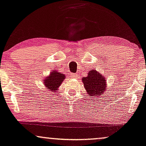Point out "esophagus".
<instances>
[{
	"mask_svg": "<svg viewBox=\"0 0 146 146\" xmlns=\"http://www.w3.org/2000/svg\"><path fill=\"white\" fill-rule=\"evenodd\" d=\"M71 76L72 78H73V79H77V77H78V75H77V74H75V73H71Z\"/></svg>",
	"mask_w": 146,
	"mask_h": 146,
	"instance_id": "esophagus-1",
	"label": "esophagus"
}]
</instances>
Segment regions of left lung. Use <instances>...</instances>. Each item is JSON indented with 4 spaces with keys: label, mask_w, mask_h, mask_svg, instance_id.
<instances>
[{
    "label": "left lung",
    "mask_w": 146,
    "mask_h": 146,
    "mask_svg": "<svg viewBox=\"0 0 146 146\" xmlns=\"http://www.w3.org/2000/svg\"><path fill=\"white\" fill-rule=\"evenodd\" d=\"M84 88L91 98H100L106 88V81L99 72L94 69L90 70L88 76L83 77ZM97 99V98H96Z\"/></svg>",
    "instance_id": "1"
}]
</instances>
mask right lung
<instances>
[{"instance_id":"add662e5","label":"right lung","mask_w":146,"mask_h":146,"mask_svg":"<svg viewBox=\"0 0 146 146\" xmlns=\"http://www.w3.org/2000/svg\"><path fill=\"white\" fill-rule=\"evenodd\" d=\"M65 75L57 71H52L48 77L44 79V85L46 89L50 90L51 92H56L58 87L61 85L63 82Z\"/></svg>"}]
</instances>
